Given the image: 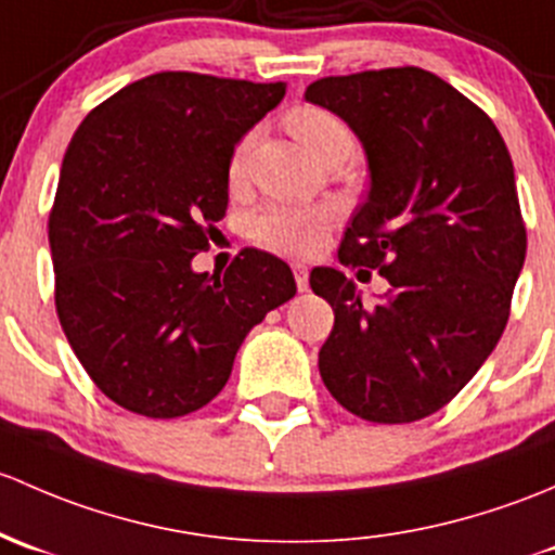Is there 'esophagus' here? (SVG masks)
<instances>
[{"instance_id": "34e87169", "label": "esophagus", "mask_w": 555, "mask_h": 555, "mask_svg": "<svg viewBox=\"0 0 555 555\" xmlns=\"http://www.w3.org/2000/svg\"><path fill=\"white\" fill-rule=\"evenodd\" d=\"M294 278H296V288L305 294V291H310V270H307L305 264H294Z\"/></svg>"}]
</instances>
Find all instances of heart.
Returning <instances> with one entry per match:
<instances>
[{
	"instance_id": "1",
	"label": "heart",
	"mask_w": 555,
	"mask_h": 555,
	"mask_svg": "<svg viewBox=\"0 0 555 555\" xmlns=\"http://www.w3.org/2000/svg\"><path fill=\"white\" fill-rule=\"evenodd\" d=\"M285 128L312 157L323 159L336 150H352V133L334 112L323 106L301 104L285 114ZM248 141L237 144L230 159V179L240 181L245 170ZM331 210L305 208V205L270 203L250 219V237L256 245L275 254L307 256L320 248L328 230Z\"/></svg>"
}]
</instances>
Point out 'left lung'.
<instances>
[{
    "instance_id": "obj_1",
    "label": "left lung",
    "mask_w": 555,
    "mask_h": 555,
    "mask_svg": "<svg viewBox=\"0 0 555 555\" xmlns=\"http://www.w3.org/2000/svg\"><path fill=\"white\" fill-rule=\"evenodd\" d=\"M305 99L345 119L369 163L339 261L390 283L369 307L345 272L312 270L334 307L320 376L361 420L416 422L476 376L511 315L527 259L511 152L481 108L425 68L325 77Z\"/></svg>"
}]
</instances>
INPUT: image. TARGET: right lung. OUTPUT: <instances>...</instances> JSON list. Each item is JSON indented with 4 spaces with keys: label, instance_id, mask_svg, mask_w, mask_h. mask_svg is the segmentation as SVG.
Returning a JSON list of instances; mask_svg holds the SVG:
<instances>
[{
    "label": "right lung",
    "instance_id": "right-lung-1",
    "mask_svg": "<svg viewBox=\"0 0 555 555\" xmlns=\"http://www.w3.org/2000/svg\"><path fill=\"white\" fill-rule=\"evenodd\" d=\"M285 82L159 72L95 106L50 210L55 310L106 398L173 420L214 401L254 325L296 294L291 267L245 248L224 275L192 259L230 203V159Z\"/></svg>",
    "mask_w": 555,
    "mask_h": 555
}]
</instances>
